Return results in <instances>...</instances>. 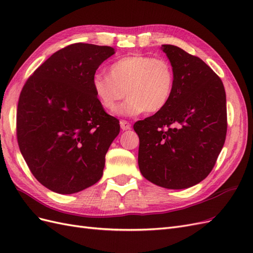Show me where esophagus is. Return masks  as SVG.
Returning a JSON list of instances; mask_svg holds the SVG:
<instances>
[{
  "label": "esophagus",
  "instance_id": "obj_1",
  "mask_svg": "<svg viewBox=\"0 0 253 253\" xmlns=\"http://www.w3.org/2000/svg\"><path fill=\"white\" fill-rule=\"evenodd\" d=\"M120 126L125 131V129L131 128V124H129V122L126 120H120Z\"/></svg>",
  "mask_w": 253,
  "mask_h": 253
}]
</instances>
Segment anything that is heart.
Returning a JSON list of instances; mask_svg holds the SVG:
<instances>
[{"label":"heart","mask_w":253,"mask_h":253,"mask_svg":"<svg viewBox=\"0 0 253 253\" xmlns=\"http://www.w3.org/2000/svg\"><path fill=\"white\" fill-rule=\"evenodd\" d=\"M175 74L164 58L132 55L115 61L109 75L96 73L91 87L102 108L114 112L126 95L119 113L136 116L143 112L154 114L169 103L173 94Z\"/></svg>","instance_id":"heart-1"}]
</instances>
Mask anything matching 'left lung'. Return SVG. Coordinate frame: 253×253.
Segmentation results:
<instances>
[{
    "instance_id": "obj_1",
    "label": "left lung",
    "mask_w": 253,
    "mask_h": 253,
    "mask_svg": "<svg viewBox=\"0 0 253 253\" xmlns=\"http://www.w3.org/2000/svg\"><path fill=\"white\" fill-rule=\"evenodd\" d=\"M175 74L169 103L137 121L138 165L144 178L167 189H185L212 171L227 134L224 84L196 56L165 44Z\"/></svg>"
}]
</instances>
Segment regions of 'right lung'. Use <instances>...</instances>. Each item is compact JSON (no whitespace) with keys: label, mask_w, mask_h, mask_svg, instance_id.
Here are the masks:
<instances>
[{"label":"right lung","mask_w":253,"mask_h":253,"mask_svg":"<svg viewBox=\"0 0 253 253\" xmlns=\"http://www.w3.org/2000/svg\"><path fill=\"white\" fill-rule=\"evenodd\" d=\"M114 48L74 43L56 51L23 86L17 110L19 148L37 180L61 194L93 186L120 132L99 103L91 78Z\"/></svg>","instance_id":"1"}]
</instances>
